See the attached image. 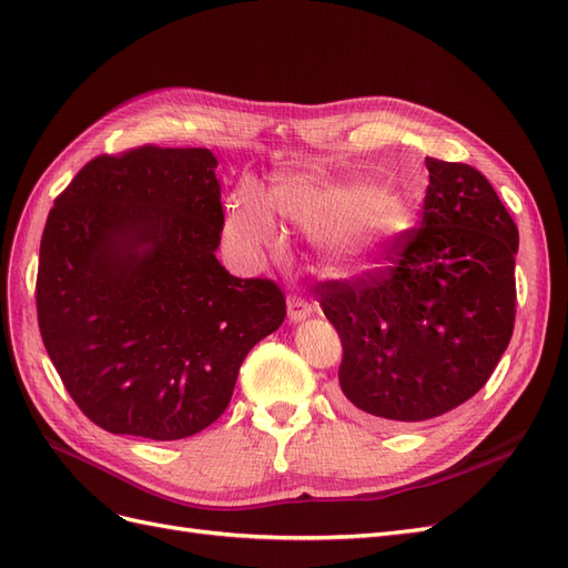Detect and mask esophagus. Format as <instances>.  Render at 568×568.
Listing matches in <instances>:
<instances>
[{
  "label": "esophagus",
  "instance_id": "obj_1",
  "mask_svg": "<svg viewBox=\"0 0 568 568\" xmlns=\"http://www.w3.org/2000/svg\"><path fill=\"white\" fill-rule=\"evenodd\" d=\"M315 313V305H311L303 298H296V296H288V320L291 322H303Z\"/></svg>",
  "mask_w": 568,
  "mask_h": 568
}]
</instances>
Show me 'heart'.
<instances>
[{
    "label": "heart",
    "instance_id": "obj_1",
    "mask_svg": "<svg viewBox=\"0 0 568 568\" xmlns=\"http://www.w3.org/2000/svg\"><path fill=\"white\" fill-rule=\"evenodd\" d=\"M274 211L320 230L326 257L343 274L382 267L409 222L405 199L388 186L291 175L272 186L270 199L253 182L239 186L227 203V239L246 255L277 246L282 232Z\"/></svg>",
    "mask_w": 568,
    "mask_h": 568
}]
</instances>
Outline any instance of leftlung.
Listing matches in <instances>:
<instances>
[{"mask_svg":"<svg viewBox=\"0 0 568 568\" xmlns=\"http://www.w3.org/2000/svg\"><path fill=\"white\" fill-rule=\"evenodd\" d=\"M422 227L390 267L317 284L341 336V398L382 424L424 422L486 386L514 332L519 230L467 163L426 159Z\"/></svg>","mask_w":568,"mask_h":568,"instance_id":"left-lung-1","label":"left lung"}]
</instances>
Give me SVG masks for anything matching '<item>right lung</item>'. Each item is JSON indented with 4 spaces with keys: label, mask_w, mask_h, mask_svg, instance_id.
Listing matches in <instances>:
<instances>
[{
    "label": "right lung",
    "mask_w": 568,
    "mask_h": 568,
    "mask_svg": "<svg viewBox=\"0 0 568 568\" xmlns=\"http://www.w3.org/2000/svg\"><path fill=\"white\" fill-rule=\"evenodd\" d=\"M209 149L140 146L84 165L49 211L38 322L65 390L109 434L178 440L232 400L244 357L286 317L282 288L215 251Z\"/></svg>",
    "instance_id": "add662e5"
}]
</instances>
